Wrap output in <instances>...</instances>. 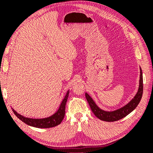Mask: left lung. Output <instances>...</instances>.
<instances>
[{"mask_svg": "<svg viewBox=\"0 0 153 153\" xmlns=\"http://www.w3.org/2000/svg\"><path fill=\"white\" fill-rule=\"evenodd\" d=\"M143 74H142V71L141 69L139 88L137 94L129 104H127V105L123 106V108H120V109L114 111L112 112L104 111L100 109L96 105L93 100H92V98L87 93H85V97H86V100L88 102L92 111H93V113L95 114V116L97 118L100 119L101 120L106 121V122H114V121L119 120L120 119L125 118V116H127L129 113H131L137 107L138 104H139L140 101H141L142 95H143Z\"/></svg>", "mask_w": 153, "mask_h": 153, "instance_id": "left-lung-1", "label": "left lung"}]
</instances>
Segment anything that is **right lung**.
Returning <instances> with one entry per match:
<instances>
[{"instance_id": "right-lung-1", "label": "right lung", "mask_w": 153, "mask_h": 153, "mask_svg": "<svg viewBox=\"0 0 153 153\" xmlns=\"http://www.w3.org/2000/svg\"><path fill=\"white\" fill-rule=\"evenodd\" d=\"M69 95V91L68 93L66 94L64 100H62L61 104H60L59 109L58 111L54 114L53 116L49 117L47 118L43 119H33V118H26L21 116L16 113L14 109L13 112L15 114V116L17 117L19 119H20L22 122L26 123V124L30 125V126L37 127V128H49V127H53L55 126H57L59 124H60L62 120H63L65 114V106L66 102L68 100V97Z\"/></svg>"}]
</instances>
